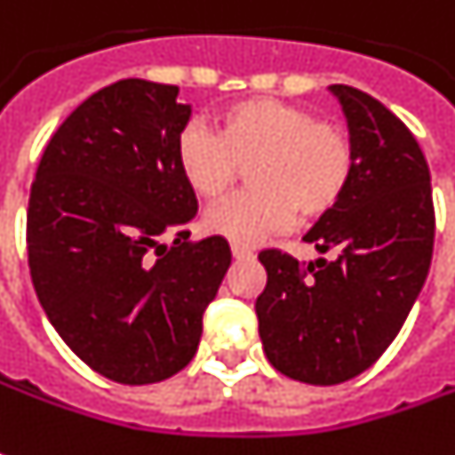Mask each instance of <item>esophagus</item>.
Instances as JSON below:
<instances>
[{
    "label": "esophagus",
    "instance_id": "esophagus-1",
    "mask_svg": "<svg viewBox=\"0 0 455 455\" xmlns=\"http://www.w3.org/2000/svg\"><path fill=\"white\" fill-rule=\"evenodd\" d=\"M233 258L235 260H248V258H252V252L243 245H233Z\"/></svg>",
    "mask_w": 455,
    "mask_h": 455
}]
</instances>
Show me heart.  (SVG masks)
<instances>
[{
    "mask_svg": "<svg viewBox=\"0 0 455 455\" xmlns=\"http://www.w3.org/2000/svg\"><path fill=\"white\" fill-rule=\"evenodd\" d=\"M180 178L203 200L230 190L237 167H248L252 190L210 207L203 228L233 245H255L283 230L292 215L331 212L353 175V145L331 122L303 107L255 97L222 109L218 132L192 122L178 135Z\"/></svg>",
    "mask_w": 455,
    "mask_h": 455,
    "instance_id": "heart-1",
    "label": "heart"
}]
</instances>
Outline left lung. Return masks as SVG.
<instances>
[{
    "label": "left lung",
    "instance_id": "left-lung-1",
    "mask_svg": "<svg viewBox=\"0 0 455 455\" xmlns=\"http://www.w3.org/2000/svg\"><path fill=\"white\" fill-rule=\"evenodd\" d=\"M353 145V175L338 205L306 233L318 252L300 263L263 250L267 285L255 300L270 365L313 386L350 380L403 328L434 255L431 172L416 137L376 97L331 84Z\"/></svg>",
    "mask_w": 455,
    "mask_h": 455
}]
</instances>
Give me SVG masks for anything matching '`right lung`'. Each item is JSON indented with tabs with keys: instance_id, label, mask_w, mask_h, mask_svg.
I'll use <instances>...</instances> for the list:
<instances>
[{
	"instance_id": "1",
	"label": "right lung",
	"mask_w": 455,
	"mask_h": 455,
	"mask_svg": "<svg viewBox=\"0 0 455 455\" xmlns=\"http://www.w3.org/2000/svg\"><path fill=\"white\" fill-rule=\"evenodd\" d=\"M190 115L172 84L102 87L52 135L29 195L36 298L69 350L124 386L160 383L195 358L233 263L225 237L185 233L197 200L175 142Z\"/></svg>"
}]
</instances>
